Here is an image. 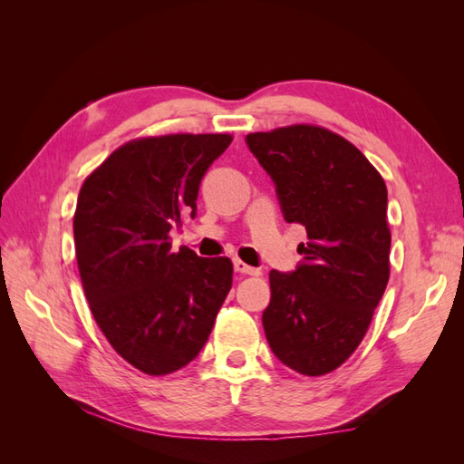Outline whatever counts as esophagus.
I'll use <instances>...</instances> for the list:
<instances>
[{
	"label": "esophagus",
	"mask_w": 464,
	"mask_h": 464,
	"mask_svg": "<svg viewBox=\"0 0 464 464\" xmlns=\"http://www.w3.org/2000/svg\"><path fill=\"white\" fill-rule=\"evenodd\" d=\"M234 269H236V273H240V275H249V276H259L261 275V269H256V266H249V265H246L240 259L234 261Z\"/></svg>",
	"instance_id": "1"
}]
</instances>
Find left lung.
I'll list each match as a JSON object with an SVG mask.
<instances>
[{
	"label": "left lung",
	"mask_w": 464,
	"mask_h": 464,
	"mask_svg": "<svg viewBox=\"0 0 464 464\" xmlns=\"http://www.w3.org/2000/svg\"><path fill=\"white\" fill-rule=\"evenodd\" d=\"M276 186L286 222L305 227L304 261L271 271L263 327L275 356L304 375H325L353 356L389 280L387 188L344 137L310 123L249 133Z\"/></svg>",
	"instance_id": "left-lung-1"
}]
</instances>
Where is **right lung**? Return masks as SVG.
<instances>
[{
	"label": "right lung",
	"mask_w": 464,
	"mask_h": 464,
	"mask_svg": "<svg viewBox=\"0 0 464 464\" xmlns=\"http://www.w3.org/2000/svg\"><path fill=\"white\" fill-rule=\"evenodd\" d=\"M230 143L228 133L133 139L81 186L73 236L82 290L111 348L147 375L199 354L232 288L228 257L172 251L170 242Z\"/></svg>",
	"instance_id": "right-lung-1"
}]
</instances>
